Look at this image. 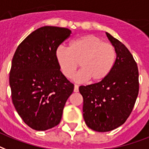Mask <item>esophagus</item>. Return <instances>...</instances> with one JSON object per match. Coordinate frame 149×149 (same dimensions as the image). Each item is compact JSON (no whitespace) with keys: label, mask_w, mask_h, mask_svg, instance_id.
Masks as SVG:
<instances>
[{"label":"esophagus","mask_w":149,"mask_h":149,"mask_svg":"<svg viewBox=\"0 0 149 149\" xmlns=\"http://www.w3.org/2000/svg\"><path fill=\"white\" fill-rule=\"evenodd\" d=\"M74 93H78V86L77 85H74Z\"/></svg>","instance_id":"esophagus-1"}]
</instances>
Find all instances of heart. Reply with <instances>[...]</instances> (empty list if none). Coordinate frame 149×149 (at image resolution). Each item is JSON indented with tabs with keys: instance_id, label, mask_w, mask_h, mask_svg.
Masks as SVG:
<instances>
[{
	"instance_id": "1",
	"label": "heart",
	"mask_w": 149,
	"mask_h": 149,
	"mask_svg": "<svg viewBox=\"0 0 149 149\" xmlns=\"http://www.w3.org/2000/svg\"><path fill=\"white\" fill-rule=\"evenodd\" d=\"M55 57L62 74L71 78L78 68L81 70L74 77L77 82L98 83L107 78L116 60L114 47L93 35H86L72 40L69 48L58 47Z\"/></svg>"
}]
</instances>
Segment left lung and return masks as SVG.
Listing matches in <instances>:
<instances>
[{"instance_id":"left-lung-1","label":"left lung","mask_w":149,"mask_h":149,"mask_svg":"<svg viewBox=\"0 0 149 149\" xmlns=\"http://www.w3.org/2000/svg\"><path fill=\"white\" fill-rule=\"evenodd\" d=\"M106 35L116 54L111 72L100 82L79 87L85 124L99 132L114 130L126 121L139 90L138 69L132 54L109 33Z\"/></svg>"}]
</instances>
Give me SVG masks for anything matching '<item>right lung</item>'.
I'll return each mask as SVG.
<instances>
[{
  "mask_svg": "<svg viewBox=\"0 0 149 149\" xmlns=\"http://www.w3.org/2000/svg\"><path fill=\"white\" fill-rule=\"evenodd\" d=\"M66 28L43 26L29 34L14 54L9 83L12 102L23 121L36 131L56 126L74 91L60 71L55 50L70 36Z\"/></svg>",
  "mask_w": 149,
  "mask_h": 149,
  "instance_id": "right-lung-1",
  "label": "right lung"
}]
</instances>
